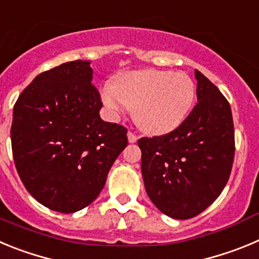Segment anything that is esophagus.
Wrapping results in <instances>:
<instances>
[{
	"mask_svg": "<svg viewBox=\"0 0 259 259\" xmlns=\"http://www.w3.org/2000/svg\"><path fill=\"white\" fill-rule=\"evenodd\" d=\"M127 139H129L130 143H135V142L138 141V137H137L133 132H129L127 133Z\"/></svg>",
	"mask_w": 259,
	"mask_h": 259,
	"instance_id": "1",
	"label": "esophagus"
}]
</instances>
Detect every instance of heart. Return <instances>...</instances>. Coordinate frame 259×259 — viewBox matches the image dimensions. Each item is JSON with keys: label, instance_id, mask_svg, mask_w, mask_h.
Returning <instances> with one entry per match:
<instances>
[{"label": "heart", "instance_id": "heart-1", "mask_svg": "<svg viewBox=\"0 0 259 259\" xmlns=\"http://www.w3.org/2000/svg\"><path fill=\"white\" fill-rule=\"evenodd\" d=\"M195 98V82L183 72H126L101 88L102 103L109 115L116 118L133 108L137 126L151 135L176 130L190 115Z\"/></svg>", "mask_w": 259, "mask_h": 259}]
</instances>
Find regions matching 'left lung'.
<instances>
[{"label": "left lung", "mask_w": 259, "mask_h": 259, "mask_svg": "<svg viewBox=\"0 0 259 259\" xmlns=\"http://www.w3.org/2000/svg\"><path fill=\"white\" fill-rule=\"evenodd\" d=\"M197 104L173 132L138 141L144 187L156 208L190 220L213 204L231 174L235 130L231 107L196 69Z\"/></svg>", "instance_id": "8db88e82"}]
</instances>
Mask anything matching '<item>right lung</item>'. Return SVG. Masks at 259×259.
I'll return each instance as SVG.
<instances>
[{"mask_svg": "<svg viewBox=\"0 0 259 259\" xmlns=\"http://www.w3.org/2000/svg\"><path fill=\"white\" fill-rule=\"evenodd\" d=\"M90 62L39 73L13 111L11 148L23 185L46 208L74 213L92 204L127 146V129L99 116Z\"/></svg>", "mask_w": 259, "mask_h": 259, "instance_id": "obj_1", "label": "right lung"}]
</instances>
